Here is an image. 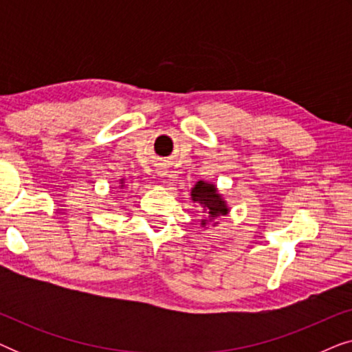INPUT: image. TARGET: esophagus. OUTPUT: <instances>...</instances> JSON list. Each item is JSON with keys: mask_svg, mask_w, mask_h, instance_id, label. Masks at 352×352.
Wrapping results in <instances>:
<instances>
[{"mask_svg": "<svg viewBox=\"0 0 352 352\" xmlns=\"http://www.w3.org/2000/svg\"><path fill=\"white\" fill-rule=\"evenodd\" d=\"M158 175H160V176H166L165 171H158Z\"/></svg>", "mask_w": 352, "mask_h": 352, "instance_id": "34e87169", "label": "esophagus"}]
</instances>
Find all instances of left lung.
Listing matches in <instances>:
<instances>
[{
	"instance_id": "8db88e82",
	"label": "left lung",
	"mask_w": 352,
	"mask_h": 352,
	"mask_svg": "<svg viewBox=\"0 0 352 352\" xmlns=\"http://www.w3.org/2000/svg\"><path fill=\"white\" fill-rule=\"evenodd\" d=\"M190 195L195 204L201 205V208H204L210 221L219 218V216H226L229 213L228 204H226L221 194H218V189H216L214 184H210V182H205V181H199L194 186V189L190 190ZM208 219H201V226H204V228L206 226V223H208Z\"/></svg>"
}]
</instances>
